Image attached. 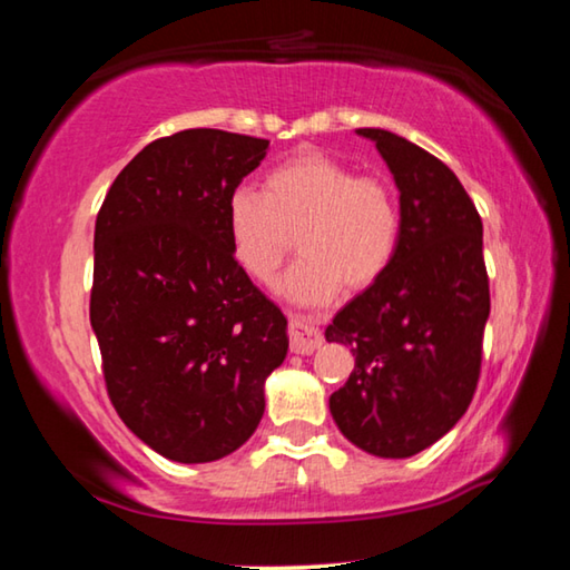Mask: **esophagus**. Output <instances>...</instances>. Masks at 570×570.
I'll return each mask as SVG.
<instances>
[{
    "label": "esophagus",
    "mask_w": 570,
    "mask_h": 570,
    "mask_svg": "<svg viewBox=\"0 0 570 570\" xmlns=\"http://www.w3.org/2000/svg\"><path fill=\"white\" fill-rule=\"evenodd\" d=\"M324 334L306 320V316H288V344L296 354H312L316 346H322Z\"/></svg>",
    "instance_id": "obj_1"
}]
</instances>
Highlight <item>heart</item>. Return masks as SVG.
I'll use <instances>...</instances> for the list:
<instances>
[{"label": "heart", "mask_w": 570, "mask_h": 570, "mask_svg": "<svg viewBox=\"0 0 570 570\" xmlns=\"http://www.w3.org/2000/svg\"><path fill=\"white\" fill-rule=\"evenodd\" d=\"M230 254L256 284H274L292 236L298 262L284 278L296 304H326L377 284L402 240V210L390 183L356 176L324 153H298L264 176L262 193L238 186L226 200Z\"/></svg>", "instance_id": "obj_1"}]
</instances>
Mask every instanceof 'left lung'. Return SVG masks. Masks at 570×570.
I'll list each match as a JSON object with an SVG mask.
<instances>
[{
    "instance_id": "8db88e82",
    "label": "left lung",
    "mask_w": 570,
    "mask_h": 570,
    "mask_svg": "<svg viewBox=\"0 0 570 570\" xmlns=\"http://www.w3.org/2000/svg\"><path fill=\"white\" fill-rule=\"evenodd\" d=\"M356 132L397 183L402 240L387 274L326 326V342L354 354L330 410L360 450L412 458L455 428L478 390L490 314L482 220L445 163L390 130Z\"/></svg>"
}]
</instances>
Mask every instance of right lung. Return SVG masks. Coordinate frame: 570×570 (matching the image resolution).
<instances>
[{
    "mask_svg": "<svg viewBox=\"0 0 570 570\" xmlns=\"http://www.w3.org/2000/svg\"><path fill=\"white\" fill-rule=\"evenodd\" d=\"M268 140L193 128L142 148L95 220L90 324L120 420L176 462L230 455L264 417L286 316L230 254L226 200Z\"/></svg>",
    "mask_w": 570,
    "mask_h": 570,
    "instance_id": "obj_1",
    "label": "right lung"
}]
</instances>
